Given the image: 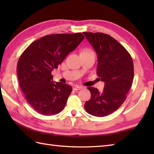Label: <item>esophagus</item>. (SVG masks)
Segmentation results:
<instances>
[{
	"mask_svg": "<svg viewBox=\"0 0 154 154\" xmlns=\"http://www.w3.org/2000/svg\"><path fill=\"white\" fill-rule=\"evenodd\" d=\"M81 89H83V87H81V86H79V85H75L73 87V90L74 91H79V90H80Z\"/></svg>",
	"mask_w": 154,
	"mask_h": 154,
	"instance_id": "esophagus-1",
	"label": "esophagus"
}]
</instances>
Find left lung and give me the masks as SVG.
<instances>
[{"label": "left lung", "mask_w": 154, "mask_h": 154, "mask_svg": "<svg viewBox=\"0 0 154 154\" xmlns=\"http://www.w3.org/2000/svg\"><path fill=\"white\" fill-rule=\"evenodd\" d=\"M97 54V74L104 81L103 92L88 87L91 97L85 109L91 115L103 117L116 111L126 99L134 78L131 55L110 35L100 32H83Z\"/></svg>", "instance_id": "8db88e82"}]
</instances>
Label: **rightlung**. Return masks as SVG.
<instances>
[{"label":"right lung","instance_id":"1","mask_svg":"<svg viewBox=\"0 0 154 154\" xmlns=\"http://www.w3.org/2000/svg\"><path fill=\"white\" fill-rule=\"evenodd\" d=\"M84 38L82 33L45 35L32 42L20 57V87L28 103L42 115H55L64 109L72 88L53 81L51 71Z\"/></svg>","mask_w":154,"mask_h":154}]
</instances>
